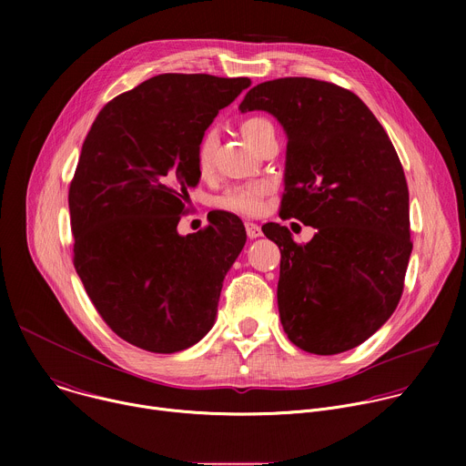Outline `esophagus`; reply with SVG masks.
<instances>
[{"label": "esophagus", "mask_w": 466, "mask_h": 466, "mask_svg": "<svg viewBox=\"0 0 466 466\" xmlns=\"http://www.w3.org/2000/svg\"><path fill=\"white\" fill-rule=\"evenodd\" d=\"M245 230H247V236H248L250 239H256V238H259V236L263 234V232H261V227L256 225V223H250V221L245 223Z\"/></svg>", "instance_id": "obj_1"}]
</instances>
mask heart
Listing matches in <instances>:
<instances>
[{
  "instance_id": "obj_1",
  "label": "heart",
  "mask_w": 466,
  "mask_h": 466,
  "mask_svg": "<svg viewBox=\"0 0 466 466\" xmlns=\"http://www.w3.org/2000/svg\"><path fill=\"white\" fill-rule=\"evenodd\" d=\"M241 135L248 144L258 147L261 138L268 135L269 130H275L273 123L265 117L252 116L241 121L239 125ZM218 149V137L214 130H207L205 135L198 138L195 147V164L198 173H210L214 167V155ZM271 184L259 180V182H248V184H238L232 187H227L221 195L216 197V207L221 210L243 214V216H254L263 207V197L269 193Z\"/></svg>"
}]
</instances>
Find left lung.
Instances as JSON below:
<instances>
[{
	"mask_svg": "<svg viewBox=\"0 0 466 466\" xmlns=\"http://www.w3.org/2000/svg\"><path fill=\"white\" fill-rule=\"evenodd\" d=\"M239 110H265L284 127L280 216L317 230L299 245L279 223L261 227L282 254L277 295L284 331L309 354L350 350L383 326L404 291L413 243L400 158L369 106L334 83H261Z\"/></svg>",
	"mask_w": 466,
	"mask_h": 466,
	"instance_id": "left-lung-1",
	"label": "left lung"
}]
</instances>
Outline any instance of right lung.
Returning a JSON list of instances; mask_svg holds the SVG:
<instances>
[{"mask_svg":"<svg viewBox=\"0 0 466 466\" xmlns=\"http://www.w3.org/2000/svg\"><path fill=\"white\" fill-rule=\"evenodd\" d=\"M247 77L162 74L97 114L70 184L74 265L101 319L138 349L173 354L214 326L227 271L247 234L218 212L180 236L187 189L201 173L198 138Z\"/></svg>","mask_w":466,"mask_h":466,"instance_id":"obj_1","label":"right lung"}]
</instances>
